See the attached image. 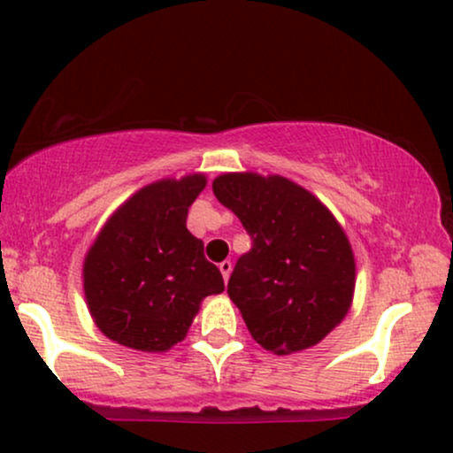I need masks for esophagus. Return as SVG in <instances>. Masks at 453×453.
Returning <instances> with one entry per match:
<instances>
[{
	"instance_id": "obj_1",
	"label": "esophagus",
	"mask_w": 453,
	"mask_h": 453,
	"mask_svg": "<svg viewBox=\"0 0 453 453\" xmlns=\"http://www.w3.org/2000/svg\"><path fill=\"white\" fill-rule=\"evenodd\" d=\"M219 272H221V276H223V280H226L227 282V278H230V273H232V261H221L219 263Z\"/></svg>"
}]
</instances>
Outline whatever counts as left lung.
<instances>
[{
	"instance_id": "left-lung-1",
	"label": "left lung",
	"mask_w": 453,
	"mask_h": 453,
	"mask_svg": "<svg viewBox=\"0 0 453 453\" xmlns=\"http://www.w3.org/2000/svg\"><path fill=\"white\" fill-rule=\"evenodd\" d=\"M213 192L253 240L227 282L250 336L276 355L318 345L353 303L355 257L341 223L282 175L223 173Z\"/></svg>"
}]
</instances>
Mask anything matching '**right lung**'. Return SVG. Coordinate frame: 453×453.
Wrapping results in <instances>:
<instances>
[{"instance_id": "1", "label": "right lung", "mask_w": 453, "mask_h": 453, "mask_svg": "<svg viewBox=\"0 0 453 453\" xmlns=\"http://www.w3.org/2000/svg\"><path fill=\"white\" fill-rule=\"evenodd\" d=\"M207 175L152 181L108 217L83 261L96 326L119 345L165 353L186 339L204 296L223 293L221 272L186 227Z\"/></svg>"}]
</instances>
